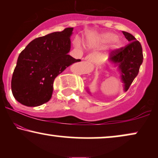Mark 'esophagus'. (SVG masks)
Returning <instances> with one entry per match:
<instances>
[{
    "mask_svg": "<svg viewBox=\"0 0 158 158\" xmlns=\"http://www.w3.org/2000/svg\"><path fill=\"white\" fill-rule=\"evenodd\" d=\"M96 55L94 53H91V54H89V55L86 56V57L84 58V60L86 62H94V60L96 59Z\"/></svg>",
    "mask_w": 158,
    "mask_h": 158,
    "instance_id": "esophagus-1",
    "label": "esophagus"
}]
</instances>
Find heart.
Segmentation results:
<instances>
[{"label":"heart","instance_id":"heart-1","mask_svg":"<svg viewBox=\"0 0 158 158\" xmlns=\"http://www.w3.org/2000/svg\"><path fill=\"white\" fill-rule=\"evenodd\" d=\"M98 40L101 44L111 43V48L113 50L118 49L122 45V40L112 32H105V33L100 34L98 36Z\"/></svg>","mask_w":158,"mask_h":158}]
</instances>
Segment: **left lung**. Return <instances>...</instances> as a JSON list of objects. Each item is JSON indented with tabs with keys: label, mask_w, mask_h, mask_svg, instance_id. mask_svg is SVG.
<instances>
[{
	"label": "left lung",
	"mask_w": 158,
	"mask_h": 158,
	"mask_svg": "<svg viewBox=\"0 0 158 158\" xmlns=\"http://www.w3.org/2000/svg\"><path fill=\"white\" fill-rule=\"evenodd\" d=\"M129 44L124 48L111 52L108 62L113 67L117 68L120 80L123 83L124 91H127L137 77L139 70L143 61L142 48L139 41L131 34L122 31ZM86 91L90 95L91 93L88 87L85 88Z\"/></svg>",
	"instance_id": "1"
}]
</instances>
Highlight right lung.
Here are the masks:
<instances>
[{
	"label": "right lung",
	"instance_id": "add662e5",
	"mask_svg": "<svg viewBox=\"0 0 158 158\" xmlns=\"http://www.w3.org/2000/svg\"><path fill=\"white\" fill-rule=\"evenodd\" d=\"M73 28L31 41L17 60L11 80L15 99L22 105L39 106L51 98L54 80L67 67L81 61L68 55Z\"/></svg>",
	"mask_w": 158,
	"mask_h": 158
}]
</instances>
